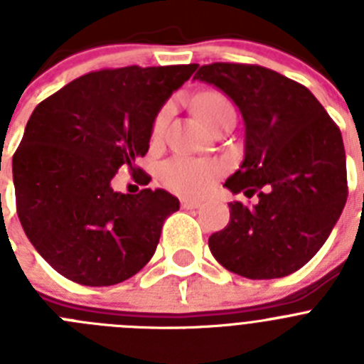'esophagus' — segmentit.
I'll use <instances>...</instances> for the list:
<instances>
[{"instance_id": "1", "label": "esophagus", "mask_w": 364, "mask_h": 364, "mask_svg": "<svg viewBox=\"0 0 364 364\" xmlns=\"http://www.w3.org/2000/svg\"><path fill=\"white\" fill-rule=\"evenodd\" d=\"M180 204H182V208H184V210H197V208H200V202L189 200V198H182V202H180Z\"/></svg>"}]
</instances>
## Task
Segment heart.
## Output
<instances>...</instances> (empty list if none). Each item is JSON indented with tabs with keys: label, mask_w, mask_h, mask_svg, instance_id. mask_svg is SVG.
Returning <instances> with one entry per match:
<instances>
[{
	"label": "heart",
	"mask_w": 364,
	"mask_h": 364,
	"mask_svg": "<svg viewBox=\"0 0 364 364\" xmlns=\"http://www.w3.org/2000/svg\"><path fill=\"white\" fill-rule=\"evenodd\" d=\"M195 111L200 117L205 125H213L215 122L220 120L224 114H235V107L228 96L217 91H205L195 98ZM169 109L164 107L156 114L151 129V138L159 140L166 127ZM224 173V166L217 160L211 159H193V156H173L162 166L160 178L164 186L171 191L186 197H202L204 193L210 191L215 180Z\"/></svg>",
	"instance_id": "heart-1"
}]
</instances>
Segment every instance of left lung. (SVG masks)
Returning <instances> with one entry per match:
<instances>
[{"instance_id":"left-lung-1","label":"left lung","mask_w":364,"mask_h":364,"mask_svg":"<svg viewBox=\"0 0 364 364\" xmlns=\"http://www.w3.org/2000/svg\"><path fill=\"white\" fill-rule=\"evenodd\" d=\"M195 78L242 112L246 154L224 186L257 195L253 208L230 202V224L208 240L211 253L242 277H286L319 252L346 204L339 127L306 87L266 67L217 62Z\"/></svg>"}]
</instances>
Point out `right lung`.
I'll return each instance as SVG.
<instances>
[{
  "instance_id": "obj_1",
  "label": "right lung",
  "mask_w": 364,
  "mask_h": 364,
  "mask_svg": "<svg viewBox=\"0 0 364 364\" xmlns=\"http://www.w3.org/2000/svg\"><path fill=\"white\" fill-rule=\"evenodd\" d=\"M197 63L83 74L31 114L12 156L16 211L25 235L58 273L83 286L133 277L153 257L164 220L180 208L164 189L117 193L120 167H138L156 112Z\"/></svg>"
}]
</instances>
